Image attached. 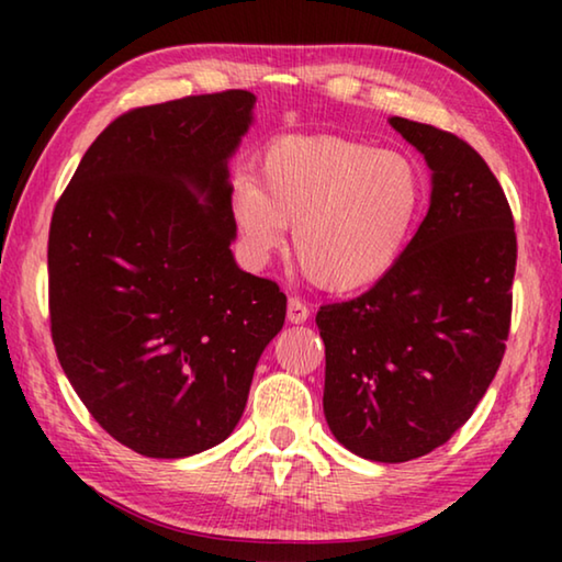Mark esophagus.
Wrapping results in <instances>:
<instances>
[{
  "label": "esophagus",
  "instance_id": "34e87169",
  "mask_svg": "<svg viewBox=\"0 0 562 562\" xmlns=\"http://www.w3.org/2000/svg\"><path fill=\"white\" fill-rule=\"evenodd\" d=\"M307 315H310V310L304 307V302L300 297H290V302H288V319L294 322V325H300V322L307 319Z\"/></svg>",
  "mask_w": 562,
  "mask_h": 562
}]
</instances>
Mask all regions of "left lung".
<instances>
[{
  "label": "left lung",
  "instance_id": "left-lung-1",
  "mask_svg": "<svg viewBox=\"0 0 562 562\" xmlns=\"http://www.w3.org/2000/svg\"><path fill=\"white\" fill-rule=\"evenodd\" d=\"M250 91L121 113L83 154L49 227L56 357L89 414L148 459H186L240 422L278 284L237 268L227 160Z\"/></svg>",
  "mask_w": 562,
  "mask_h": 562
}]
</instances>
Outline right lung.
<instances>
[{"instance_id": "right-lung-1", "label": "right lung", "mask_w": 562, "mask_h": 562, "mask_svg": "<svg viewBox=\"0 0 562 562\" xmlns=\"http://www.w3.org/2000/svg\"><path fill=\"white\" fill-rule=\"evenodd\" d=\"M392 126L434 170L431 207L374 288L319 307L325 416L369 461L439 449L496 376L510 329L516 231L488 166L429 123Z\"/></svg>"}]
</instances>
